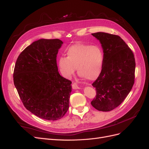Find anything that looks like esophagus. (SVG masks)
<instances>
[{
  "label": "esophagus",
  "instance_id": "34e87169",
  "mask_svg": "<svg viewBox=\"0 0 149 149\" xmlns=\"http://www.w3.org/2000/svg\"><path fill=\"white\" fill-rule=\"evenodd\" d=\"M72 88H73V89H79V86L76 84V83H74L73 84H72Z\"/></svg>",
  "mask_w": 149,
  "mask_h": 149
}]
</instances>
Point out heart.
Listing matches in <instances>:
<instances>
[{"label": "heart", "instance_id": "b5f03b06", "mask_svg": "<svg viewBox=\"0 0 149 149\" xmlns=\"http://www.w3.org/2000/svg\"><path fill=\"white\" fill-rule=\"evenodd\" d=\"M67 57H60L58 67L66 78L73 76L76 69L79 75L93 81L100 75L104 64V53L98 46L77 43L68 48Z\"/></svg>", "mask_w": 149, "mask_h": 149}]
</instances>
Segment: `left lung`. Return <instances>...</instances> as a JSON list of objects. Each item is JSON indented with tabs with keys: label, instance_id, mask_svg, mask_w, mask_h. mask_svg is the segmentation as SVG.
<instances>
[{
	"label": "left lung",
	"instance_id": "8db88e82",
	"mask_svg": "<svg viewBox=\"0 0 149 149\" xmlns=\"http://www.w3.org/2000/svg\"><path fill=\"white\" fill-rule=\"evenodd\" d=\"M101 44L104 64L93 83L96 96L91 105L98 111H110L119 106L134 83L136 62L131 49L119 36L104 32L92 33Z\"/></svg>",
	"mask_w": 149,
	"mask_h": 149
}]
</instances>
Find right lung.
<instances>
[{
	"instance_id": "1",
	"label": "right lung",
	"mask_w": 149,
	"mask_h": 149,
	"mask_svg": "<svg viewBox=\"0 0 149 149\" xmlns=\"http://www.w3.org/2000/svg\"><path fill=\"white\" fill-rule=\"evenodd\" d=\"M63 43L59 39H40L18 57L13 82L24 106L38 118L58 120L69 107L71 81L61 76L56 56Z\"/></svg>"
}]
</instances>
